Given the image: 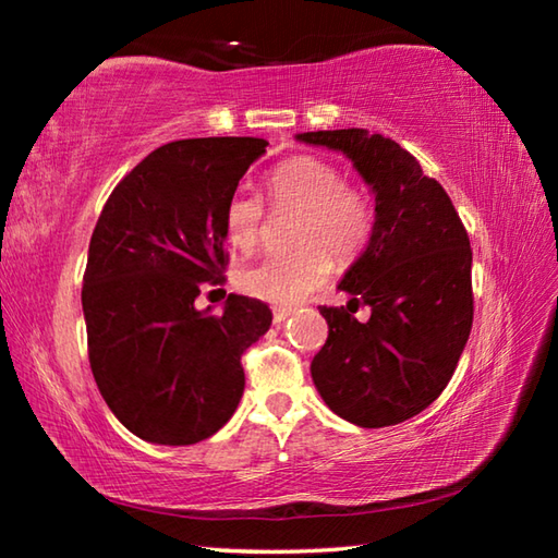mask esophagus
<instances>
[{"mask_svg":"<svg viewBox=\"0 0 558 558\" xmlns=\"http://www.w3.org/2000/svg\"><path fill=\"white\" fill-rule=\"evenodd\" d=\"M292 315V307H272V323H286Z\"/></svg>","mask_w":558,"mask_h":558,"instance_id":"34e87169","label":"esophagus"}]
</instances>
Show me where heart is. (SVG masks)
<instances>
[{"label":"heart","mask_w":558,"mask_h":558,"mask_svg":"<svg viewBox=\"0 0 558 558\" xmlns=\"http://www.w3.org/2000/svg\"><path fill=\"white\" fill-rule=\"evenodd\" d=\"M266 192L272 209H298L292 229L298 248L272 253L245 268L239 286L245 295L298 305L317 290L337 260H352L372 239L376 211L372 196L362 186L344 182L327 159L295 155L280 162L266 179ZM263 202L251 192H235L223 206V235L233 251L253 253L260 243Z\"/></svg>","instance_id":"1"}]
</instances>
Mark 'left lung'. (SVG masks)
<instances>
[{
	"label": "left lung",
	"instance_id": "obj_1",
	"mask_svg": "<svg viewBox=\"0 0 558 558\" xmlns=\"http://www.w3.org/2000/svg\"><path fill=\"white\" fill-rule=\"evenodd\" d=\"M339 149L376 196L369 245L339 290L347 307H319L327 342L313 381L337 415L362 428L396 426L438 399L472 329V248L465 226L436 179L411 153L362 128L302 132ZM369 304L373 317L353 313Z\"/></svg>",
	"mask_w": 558,
	"mask_h": 558
}]
</instances>
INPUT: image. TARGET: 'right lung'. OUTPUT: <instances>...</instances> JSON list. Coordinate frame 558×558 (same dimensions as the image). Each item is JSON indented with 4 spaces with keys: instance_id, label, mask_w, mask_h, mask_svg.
Returning <instances> with one entry per match:
<instances>
[{
    "instance_id": "right-lung-1",
    "label": "right lung",
    "mask_w": 558,
    "mask_h": 558,
    "mask_svg": "<svg viewBox=\"0 0 558 558\" xmlns=\"http://www.w3.org/2000/svg\"><path fill=\"white\" fill-rule=\"evenodd\" d=\"M266 147L260 137L177 140L102 206L81 290L88 359L100 396L137 438L192 446L241 401V356L268 332L270 310L229 295L223 315H209L194 300L226 282L223 206Z\"/></svg>"
}]
</instances>
